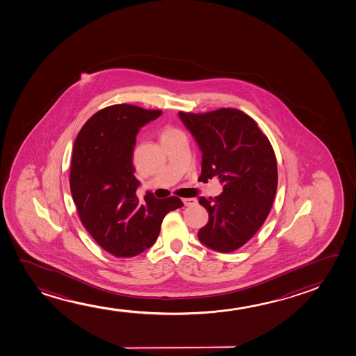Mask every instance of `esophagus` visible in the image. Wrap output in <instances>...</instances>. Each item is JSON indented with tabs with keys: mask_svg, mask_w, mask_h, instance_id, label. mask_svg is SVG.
Instances as JSON below:
<instances>
[{
	"mask_svg": "<svg viewBox=\"0 0 356 356\" xmlns=\"http://www.w3.org/2000/svg\"><path fill=\"white\" fill-rule=\"evenodd\" d=\"M183 202H184V205L186 206H194L196 205V199H194V197H184L183 199Z\"/></svg>",
	"mask_w": 356,
	"mask_h": 356,
	"instance_id": "34e87169",
	"label": "esophagus"
}]
</instances>
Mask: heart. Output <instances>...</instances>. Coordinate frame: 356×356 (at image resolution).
I'll use <instances>...</instances> for the list:
<instances>
[{
  "label": "heart",
  "instance_id": "1",
  "mask_svg": "<svg viewBox=\"0 0 356 356\" xmlns=\"http://www.w3.org/2000/svg\"><path fill=\"white\" fill-rule=\"evenodd\" d=\"M181 131H177L175 128H172V127H167L162 131V134H161V140H165L167 138H170V136H177V134H179Z\"/></svg>",
  "mask_w": 356,
  "mask_h": 356
}]
</instances>
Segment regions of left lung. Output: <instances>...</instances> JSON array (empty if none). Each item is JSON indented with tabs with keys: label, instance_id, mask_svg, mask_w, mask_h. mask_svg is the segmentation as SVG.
I'll return each instance as SVG.
<instances>
[{
	"label": "left lung",
	"instance_id": "left-lung-1",
	"mask_svg": "<svg viewBox=\"0 0 356 356\" xmlns=\"http://www.w3.org/2000/svg\"><path fill=\"white\" fill-rule=\"evenodd\" d=\"M179 118L202 152L199 181L216 177L223 184L215 199L199 197L209 212L199 241L232 252L250 241L270 213L278 184L275 151L255 120L236 108L179 112Z\"/></svg>",
	"mask_w": 356,
	"mask_h": 356
}]
</instances>
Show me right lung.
Segmentation results:
<instances>
[{
  "instance_id": "obj_1",
  "label": "right lung",
  "mask_w": 356,
  "mask_h": 356,
  "mask_svg": "<svg viewBox=\"0 0 356 356\" xmlns=\"http://www.w3.org/2000/svg\"><path fill=\"white\" fill-rule=\"evenodd\" d=\"M162 111L134 105L108 106L91 115L76 136L70 186L78 215L96 243L117 257H133L154 245L179 197L156 199L147 193L139 202L134 175L136 134Z\"/></svg>"
}]
</instances>
